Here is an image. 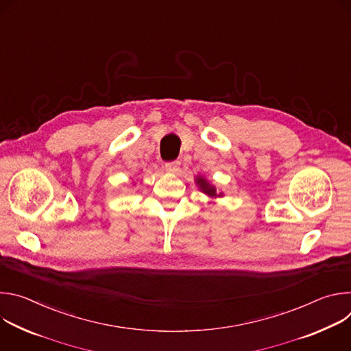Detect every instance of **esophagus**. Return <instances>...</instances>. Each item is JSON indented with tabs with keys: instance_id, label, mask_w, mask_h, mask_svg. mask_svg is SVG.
Wrapping results in <instances>:
<instances>
[{
	"instance_id": "1",
	"label": "esophagus",
	"mask_w": 351,
	"mask_h": 351,
	"mask_svg": "<svg viewBox=\"0 0 351 351\" xmlns=\"http://www.w3.org/2000/svg\"><path fill=\"white\" fill-rule=\"evenodd\" d=\"M179 165H180V161H178V160L169 161V162L165 164V169H167L168 172H176V171L179 169Z\"/></svg>"
}]
</instances>
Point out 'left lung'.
Returning a JSON list of instances; mask_svg holds the SVG:
<instances>
[{"label":"left lung","mask_w":351,"mask_h":351,"mask_svg":"<svg viewBox=\"0 0 351 351\" xmlns=\"http://www.w3.org/2000/svg\"><path fill=\"white\" fill-rule=\"evenodd\" d=\"M197 184H199V189H202L206 194L211 197H217V190L214 186H211L204 178H197Z\"/></svg>","instance_id":"1"}]
</instances>
